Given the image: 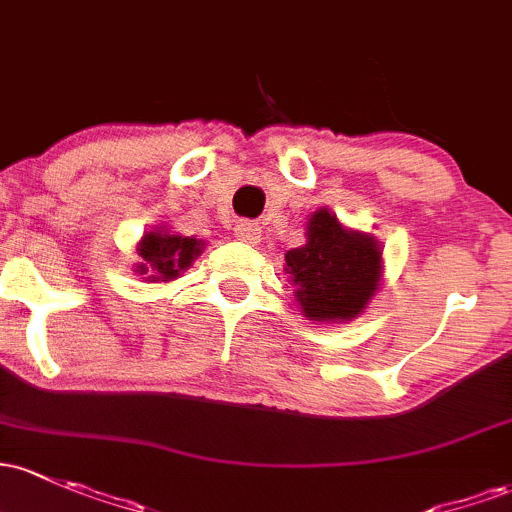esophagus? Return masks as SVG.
<instances>
[{
    "mask_svg": "<svg viewBox=\"0 0 512 512\" xmlns=\"http://www.w3.org/2000/svg\"><path fill=\"white\" fill-rule=\"evenodd\" d=\"M235 238L238 240H243V243H250V245H255V243H260V238H262V230H260V226H257V223H240L238 228H235Z\"/></svg>",
    "mask_w": 512,
    "mask_h": 512,
    "instance_id": "34e87169",
    "label": "esophagus"
}]
</instances>
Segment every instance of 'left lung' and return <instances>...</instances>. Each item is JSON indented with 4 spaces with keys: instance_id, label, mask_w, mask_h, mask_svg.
<instances>
[{
    "instance_id": "left-lung-1",
    "label": "left lung",
    "mask_w": 512,
    "mask_h": 512,
    "mask_svg": "<svg viewBox=\"0 0 512 512\" xmlns=\"http://www.w3.org/2000/svg\"><path fill=\"white\" fill-rule=\"evenodd\" d=\"M284 272L308 320H352L379 289L381 247L372 235L345 228L335 213L318 209L308 218L306 245L286 252Z\"/></svg>"
}]
</instances>
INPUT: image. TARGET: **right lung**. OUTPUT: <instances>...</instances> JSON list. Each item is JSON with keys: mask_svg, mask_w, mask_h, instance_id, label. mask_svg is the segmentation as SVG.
I'll return each mask as SVG.
<instances>
[{"mask_svg": "<svg viewBox=\"0 0 512 512\" xmlns=\"http://www.w3.org/2000/svg\"><path fill=\"white\" fill-rule=\"evenodd\" d=\"M204 250V240L184 238V235L167 233V230H148L138 243L140 265L138 274H148L150 282H172L184 269L192 267V262Z\"/></svg>", "mask_w": 512, "mask_h": 512, "instance_id": "obj_1", "label": "right lung"}]
</instances>
